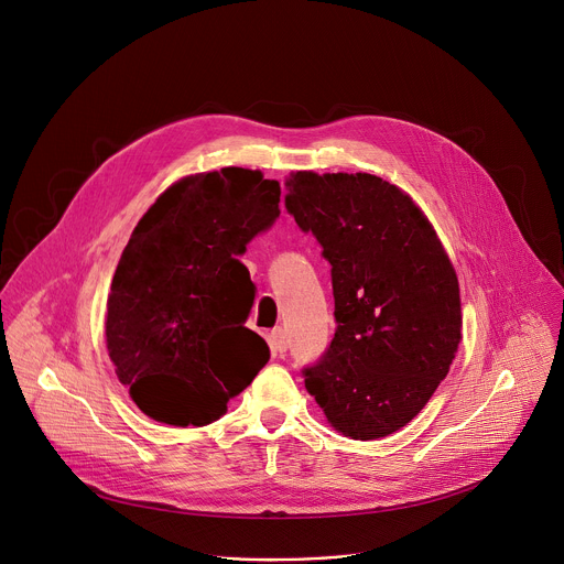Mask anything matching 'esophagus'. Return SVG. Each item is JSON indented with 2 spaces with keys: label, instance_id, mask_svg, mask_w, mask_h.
Returning <instances> with one entry per match:
<instances>
[{
  "label": "esophagus",
  "instance_id": "esophagus-1",
  "mask_svg": "<svg viewBox=\"0 0 564 564\" xmlns=\"http://www.w3.org/2000/svg\"><path fill=\"white\" fill-rule=\"evenodd\" d=\"M270 346L276 352H285L288 350V333L283 328H276L270 333Z\"/></svg>",
  "mask_w": 564,
  "mask_h": 564
}]
</instances>
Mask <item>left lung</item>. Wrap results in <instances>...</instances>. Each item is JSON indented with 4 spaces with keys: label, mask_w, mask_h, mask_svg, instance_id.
<instances>
[{
    "label": "left lung",
    "mask_w": 564,
    "mask_h": 564,
    "mask_svg": "<svg viewBox=\"0 0 564 564\" xmlns=\"http://www.w3.org/2000/svg\"><path fill=\"white\" fill-rule=\"evenodd\" d=\"M288 187V214L330 263L337 318L326 352L301 370L305 388L346 437H386L455 359V270L420 207L377 176L296 172Z\"/></svg>",
    "instance_id": "left-lung-1"
}]
</instances>
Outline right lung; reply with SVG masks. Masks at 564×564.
<instances>
[{
	"instance_id": "1",
	"label": "right lung",
	"mask_w": 564,
	"mask_h": 564,
	"mask_svg": "<svg viewBox=\"0 0 564 564\" xmlns=\"http://www.w3.org/2000/svg\"><path fill=\"white\" fill-rule=\"evenodd\" d=\"M281 187L225 167L183 178L135 225L107 303V350L155 422L205 426L270 359L246 328L257 285L238 261L279 218Z\"/></svg>"
}]
</instances>
